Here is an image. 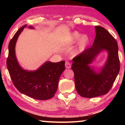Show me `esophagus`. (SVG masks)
<instances>
[{"instance_id":"34e87169","label":"esophagus","mask_w":125,"mask_h":125,"mask_svg":"<svg viewBox=\"0 0 125 125\" xmlns=\"http://www.w3.org/2000/svg\"><path fill=\"white\" fill-rule=\"evenodd\" d=\"M65 67H66V68H67V69L71 68V65L70 62H68V61H66L65 63Z\"/></svg>"}]
</instances>
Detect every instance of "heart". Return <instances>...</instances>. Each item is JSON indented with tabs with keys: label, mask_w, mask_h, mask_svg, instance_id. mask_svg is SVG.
Wrapping results in <instances>:
<instances>
[{
	"label": "heart",
	"mask_w": 125,
	"mask_h": 125,
	"mask_svg": "<svg viewBox=\"0 0 125 125\" xmlns=\"http://www.w3.org/2000/svg\"><path fill=\"white\" fill-rule=\"evenodd\" d=\"M72 38L73 41L74 42L77 41L79 40L78 51L79 53L84 52L86 49V48L88 47V45H89L90 38L86 35L81 36L80 33L75 31V32H74L72 33Z\"/></svg>",
	"instance_id": "1"
}]
</instances>
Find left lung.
Returning <instances> with one entry per match:
<instances>
[{
	"mask_svg": "<svg viewBox=\"0 0 125 125\" xmlns=\"http://www.w3.org/2000/svg\"><path fill=\"white\" fill-rule=\"evenodd\" d=\"M96 37L92 46L73 59L72 69L77 92L84 98H91L106 94L111 89L120 65L116 40L104 27L95 26ZM103 50L109 53L107 62L99 73L90 69L89 64Z\"/></svg>",
	"mask_w": 125,
	"mask_h": 125,
	"instance_id": "obj_1",
	"label": "left lung"
}]
</instances>
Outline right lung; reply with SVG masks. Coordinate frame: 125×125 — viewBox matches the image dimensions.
Here are the masks:
<instances>
[{"instance_id": "add662e5", "label": "right lung", "mask_w": 125, "mask_h": 125, "mask_svg": "<svg viewBox=\"0 0 125 125\" xmlns=\"http://www.w3.org/2000/svg\"><path fill=\"white\" fill-rule=\"evenodd\" d=\"M26 26L25 25L19 29L10 41L7 60L8 71L12 83L20 93L37 100H47L54 95L57 89L59 79L65 69V61L47 62L33 72L22 69L16 60L15 46L19 36ZM29 27L33 29L31 26Z\"/></svg>"}]
</instances>
